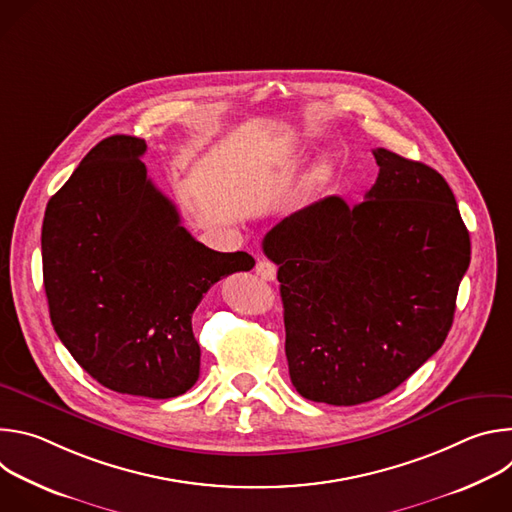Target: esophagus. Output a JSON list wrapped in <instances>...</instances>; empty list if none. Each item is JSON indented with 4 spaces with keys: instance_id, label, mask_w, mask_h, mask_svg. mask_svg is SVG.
<instances>
[{
    "instance_id": "obj_1",
    "label": "esophagus",
    "mask_w": 512,
    "mask_h": 512,
    "mask_svg": "<svg viewBox=\"0 0 512 512\" xmlns=\"http://www.w3.org/2000/svg\"><path fill=\"white\" fill-rule=\"evenodd\" d=\"M255 269H257V275H259L261 279H265V281H273L275 275H277V265L271 263V261H267V259H259Z\"/></svg>"
}]
</instances>
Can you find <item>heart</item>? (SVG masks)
<instances>
[{
  "label": "heart",
  "instance_id": "b5f03b06",
  "mask_svg": "<svg viewBox=\"0 0 512 512\" xmlns=\"http://www.w3.org/2000/svg\"><path fill=\"white\" fill-rule=\"evenodd\" d=\"M324 168H326V166H320V168L316 170V176H322V174H324Z\"/></svg>",
  "mask_w": 512,
  "mask_h": 512
}]
</instances>
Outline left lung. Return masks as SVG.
<instances>
[{"label":"left lung","mask_w":512,"mask_h":512,"mask_svg":"<svg viewBox=\"0 0 512 512\" xmlns=\"http://www.w3.org/2000/svg\"><path fill=\"white\" fill-rule=\"evenodd\" d=\"M373 154L379 178L362 202L322 198L263 239L279 267L289 379L316 403H367L409 379L442 348L470 265L442 174Z\"/></svg>","instance_id":"8db88e82"}]
</instances>
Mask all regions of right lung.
<instances>
[{"mask_svg":"<svg viewBox=\"0 0 512 512\" xmlns=\"http://www.w3.org/2000/svg\"><path fill=\"white\" fill-rule=\"evenodd\" d=\"M148 145L131 135L97 143L48 200L42 271L60 342L103 387L170 399L200 375L192 314L206 291L245 253L198 243L139 160Z\"/></svg>","mask_w":512,"mask_h":512,"instance_id":"1","label":"right lung"}]
</instances>
